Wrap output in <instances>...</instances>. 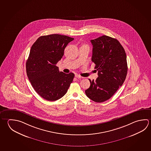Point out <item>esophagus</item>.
<instances>
[{
  "instance_id": "1",
  "label": "esophagus",
  "mask_w": 151,
  "mask_h": 151,
  "mask_svg": "<svg viewBox=\"0 0 151 151\" xmlns=\"http://www.w3.org/2000/svg\"><path fill=\"white\" fill-rule=\"evenodd\" d=\"M75 77H76V78H83V77L81 76L80 75L78 74L75 75Z\"/></svg>"
}]
</instances>
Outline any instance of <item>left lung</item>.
Listing matches in <instances>:
<instances>
[{
    "label": "left lung",
    "instance_id": "left-lung-1",
    "mask_svg": "<svg viewBox=\"0 0 151 151\" xmlns=\"http://www.w3.org/2000/svg\"><path fill=\"white\" fill-rule=\"evenodd\" d=\"M93 45L92 61L98 71V77L90 82L85 94L97 103L108 100L123 84L127 76V57L118 40L102 35L91 40Z\"/></svg>",
    "mask_w": 151,
    "mask_h": 151
}]
</instances>
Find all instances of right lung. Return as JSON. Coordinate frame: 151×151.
I'll return each instance as SVG.
<instances>
[{
  "mask_svg": "<svg viewBox=\"0 0 151 151\" xmlns=\"http://www.w3.org/2000/svg\"><path fill=\"white\" fill-rule=\"evenodd\" d=\"M74 38L54 35L41 36L32 45L26 63L27 76L35 92L46 100L54 101L66 93L74 74L59 72L56 64Z\"/></svg>",
  "mask_w": 151,
  "mask_h": 151,
  "instance_id": "right-lung-1",
  "label": "right lung"
}]
</instances>
